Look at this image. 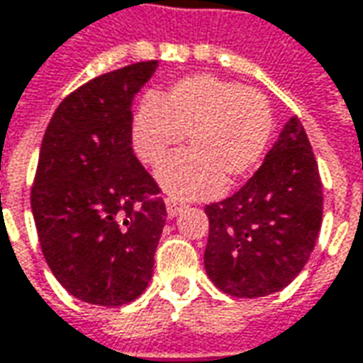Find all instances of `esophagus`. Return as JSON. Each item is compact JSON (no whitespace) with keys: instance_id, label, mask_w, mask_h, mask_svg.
Here are the masks:
<instances>
[{"instance_id":"1","label":"esophagus","mask_w":363,"mask_h":363,"mask_svg":"<svg viewBox=\"0 0 363 363\" xmlns=\"http://www.w3.org/2000/svg\"><path fill=\"white\" fill-rule=\"evenodd\" d=\"M184 208V203L182 201H177L176 198H165V210H167V216L169 218H174L177 216V211Z\"/></svg>"}]
</instances>
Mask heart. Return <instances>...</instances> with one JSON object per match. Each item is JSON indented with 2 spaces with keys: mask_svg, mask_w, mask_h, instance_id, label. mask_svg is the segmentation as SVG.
<instances>
[{
  "mask_svg": "<svg viewBox=\"0 0 363 363\" xmlns=\"http://www.w3.org/2000/svg\"><path fill=\"white\" fill-rule=\"evenodd\" d=\"M274 128L266 96L254 87L218 75L177 79L160 96L147 94L131 123L133 147L143 164L157 165L162 186L177 198H208L254 172L264 157Z\"/></svg>",
  "mask_w": 363,
  "mask_h": 363,
  "instance_id": "obj_1",
  "label": "heart"
}]
</instances>
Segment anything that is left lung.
Here are the masks:
<instances>
[{
    "label": "left lung",
    "mask_w": 363,
    "mask_h": 363,
    "mask_svg": "<svg viewBox=\"0 0 363 363\" xmlns=\"http://www.w3.org/2000/svg\"><path fill=\"white\" fill-rule=\"evenodd\" d=\"M206 213L203 264L216 288L259 298L291 284L310 259L323 213L318 162L300 119L284 125L247 184Z\"/></svg>",
    "instance_id": "obj_1"
}]
</instances>
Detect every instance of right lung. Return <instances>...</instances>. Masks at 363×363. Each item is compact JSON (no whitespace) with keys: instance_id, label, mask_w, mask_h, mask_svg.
I'll list each match as a JSON object with an SVG mask.
<instances>
[{"instance_id":"add662e5","label":"right lung","mask_w":363,"mask_h":363,"mask_svg":"<svg viewBox=\"0 0 363 363\" xmlns=\"http://www.w3.org/2000/svg\"><path fill=\"white\" fill-rule=\"evenodd\" d=\"M157 62L97 75L63 99L41 142L31 211L41 252L74 298H140L165 223L162 189L131 150V99Z\"/></svg>"}]
</instances>
